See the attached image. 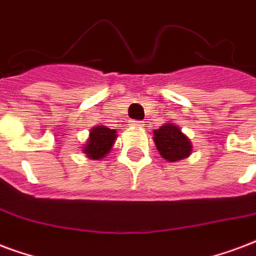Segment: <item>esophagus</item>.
<instances>
[{"instance_id":"obj_1","label":"esophagus","mask_w":256,"mask_h":256,"mask_svg":"<svg viewBox=\"0 0 256 256\" xmlns=\"http://www.w3.org/2000/svg\"><path fill=\"white\" fill-rule=\"evenodd\" d=\"M132 126H143V124H142V122H139V121H134V122H132Z\"/></svg>"}]
</instances>
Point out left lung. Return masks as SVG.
I'll return each mask as SVG.
<instances>
[{"instance_id": "obj_1", "label": "left lung", "mask_w": 256, "mask_h": 256, "mask_svg": "<svg viewBox=\"0 0 256 256\" xmlns=\"http://www.w3.org/2000/svg\"><path fill=\"white\" fill-rule=\"evenodd\" d=\"M154 142L160 156L164 158L167 162L185 159L192 154L193 148L190 140L172 122H167L159 130H154Z\"/></svg>"}]
</instances>
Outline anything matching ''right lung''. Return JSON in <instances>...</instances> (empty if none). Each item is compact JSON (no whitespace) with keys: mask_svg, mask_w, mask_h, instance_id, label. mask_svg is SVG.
<instances>
[{"mask_svg":"<svg viewBox=\"0 0 256 256\" xmlns=\"http://www.w3.org/2000/svg\"><path fill=\"white\" fill-rule=\"evenodd\" d=\"M117 138L116 130L97 126L90 130L89 139L84 146V154L90 159H101L110 152Z\"/></svg>","mask_w":256,"mask_h":256,"instance_id":"right-lung-1","label":"right lung"}]
</instances>
